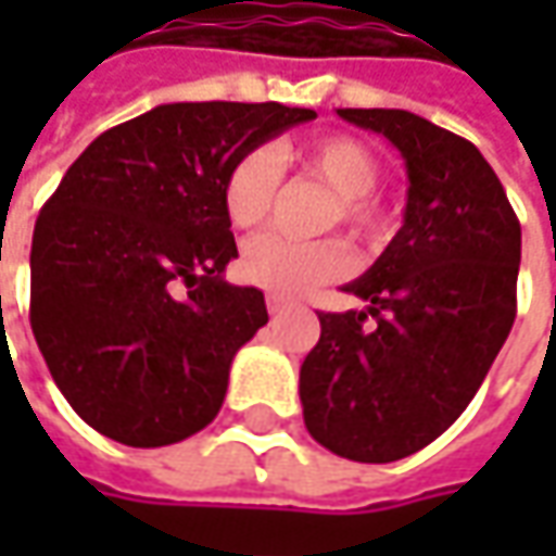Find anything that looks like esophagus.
<instances>
[{
    "label": "esophagus",
    "instance_id": "esophagus-1",
    "mask_svg": "<svg viewBox=\"0 0 556 556\" xmlns=\"http://www.w3.org/2000/svg\"><path fill=\"white\" fill-rule=\"evenodd\" d=\"M266 306H268V312H271V315H281V312L293 309V303H290V300H285V296H278V293H268Z\"/></svg>",
    "mask_w": 556,
    "mask_h": 556
}]
</instances>
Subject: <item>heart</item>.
Instances as JSON below:
<instances>
[{
    "label": "heart",
    "instance_id": "1",
    "mask_svg": "<svg viewBox=\"0 0 556 556\" xmlns=\"http://www.w3.org/2000/svg\"><path fill=\"white\" fill-rule=\"evenodd\" d=\"M281 166L303 169L333 188L331 219L346 225L353 235L374 241L383 231V210L374 201V185L380 163L365 141L353 136L285 144L278 154L253 148L231 163L223 185V206L235 228H256L268 219L281 188ZM353 268V253L333 238L293 241L285 235H260L247 241L241 253V271L256 288L300 296L312 288L343 278Z\"/></svg>",
    "mask_w": 556,
    "mask_h": 556
}]
</instances>
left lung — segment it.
Masks as SVG:
<instances>
[{"mask_svg":"<svg viewBox=\"0 0 556 556\" xmlns=\"http://www.w3.org/2000/svg\"><path fill=\"white\" fill-rule=\"evenodd\" d=\"M337 114L402 154L408 203L377 263L343 288L365 309L318 312L300 402L312 439L333 455L390 464L458 420L504 346L520 223L477 144L412 111Z\"/></svg>","mask_w":556,"mask_h":556,"instance_id":"obj_1","label":"left lung"}]
</instances>
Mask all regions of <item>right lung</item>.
Listing matches in <instances>:
<instances>
[{"instance_id": "1", "label": "right lung", "mask_w": 556, "mask_h": 556, "mask_svg": "<svg viewBox=\"0 0 556 556\" xmlns=\"http://www.w3.org/2000/svg\"><path fill=\"white\" fill-rule=\"evenodd\" d=\"M315 119L278 101H176L101 132L46 201L30 325L58 390L132 448L194 437L223 408L231 358L268 321L263 290L223 278L231 163Z\"/></svg>"}]
</instances>
